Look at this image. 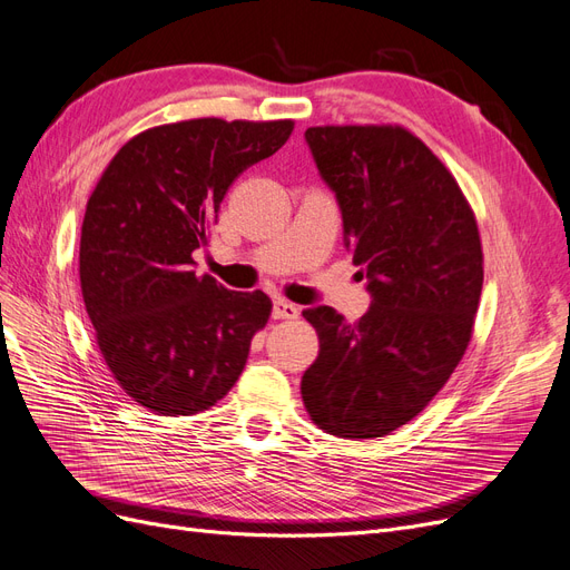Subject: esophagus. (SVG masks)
<instances>
[{"label":"esophagus","mask_w":570,"mask_h":570,"mask_svg":"<svg viewBox=\"0 0 570 570\" xmlns=\"http://www.w3.org/2000/svg\"><path fill=\"white\" fill-rule=\"evenodd\" d=\"M298 314H301V307L284 301V298H277L272 303V317L274 320H298Z\"/></svg>","instance_id":"obj_1"}]
</instances>
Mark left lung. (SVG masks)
I'll return each instance as SVG.
<instances>
[{"label":"left lung","mask_w":570,"mask_h":570,"mask_svg":"<svg viewBox=\"0 0 570 570\" xmlns=\"http://www.w3.org/2000/svg\"><path fill=\"white\" fill-rule=\"evenodd\" d=\"M305 142L371 307L356 324L326 305L303 309L320 333L303 402L328 434L385 436L432 402L468 350L483 284L476 220L449 168L402 126H314Z\"/></svg>","instance_id":"8db88e82"}]
</instances>
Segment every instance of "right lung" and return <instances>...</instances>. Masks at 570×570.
<instances>
[{
  "label": "right lung",
  "instance_id": "right-lung-1",
  "mask_svg": "<svg viewBox=\"0 0 570 570\" xmlns=\"http://www.w3.org/2000/svg\"><path fill=\"white\" fill-rule=\"evenodd\" d=\"M291 131L288 119L166 124L105 168L81 223L79 282L102 360L140 406L193 415L242 375L272 303L199 277L193 256L208 246L232 180Z\"/></svg>",
  "mask_w": 570,
  "mask_h": 570
}]
</instances>
